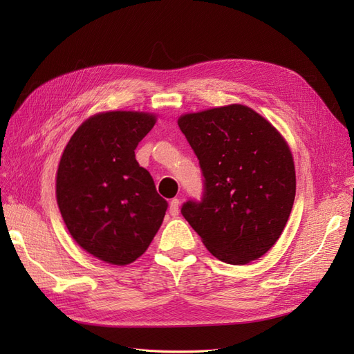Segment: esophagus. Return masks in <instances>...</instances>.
I'll return each mask as SVG.
<instances>
[{
  "label": "esophagus",
  "instance_id": "34e87169",
  "mask_svg": "<svg viewBox=\"0 0 354 354\" xmlns=\"http://www.w3.org/2000/svg\"><path fill=\"white\" fill-rule=\"evenodd\" d=\"M169 214L173 217H177L178 216V212H180V201L178 199H171V202H169Z\"/></svg>",
  "mask_w": 354,
  "mask_h": 354
}]
</instances>
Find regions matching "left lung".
I'll use <instances>...</instances> for the list:
<instances>
[{"mask_svg": "<svg viewBox=\"0 0 354 354\" xmlns=\"http://www.w3.org/2000/svg\"><path fill=\"white\" fill-rule=\"evenodd\" d=\"M181 133L199 159L203 192L181 214L227 264L260 259L279 239L295 199L291 151L252 109L230 104L183 115Z\"/></svg>", "mask_w": 354, "mask_h": 354, "instance_id": "1", "label": "left lung"}]
</instances>
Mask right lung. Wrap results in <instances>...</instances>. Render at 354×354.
<instances>
[{"label": "right lung", "mask_w": 354, "mask_h": 354, "mask_svg": "<svg viewBox=\"0 0 354 354\" xmlns=\"http://www.w3.org/2000/svg\"><path fill=\"white\" fill-rule=\"evenodd\" d=\"M155 125L143 112H104L85 121L62 155L56 196L72 238L99 260L125 266L151 245L168 202L136 147Z\"/></svg>", "instance_id": "add662e5"}]
</instances>
